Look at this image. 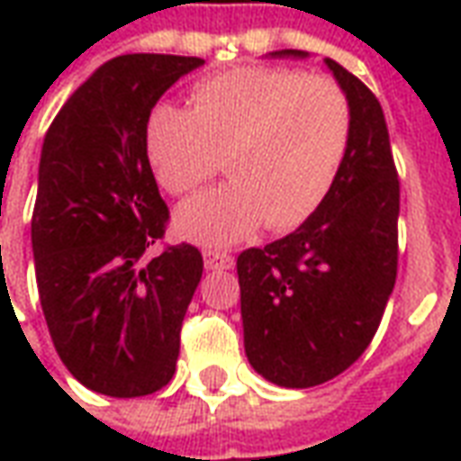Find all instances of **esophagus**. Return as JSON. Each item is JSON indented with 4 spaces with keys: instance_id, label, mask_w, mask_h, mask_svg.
I'll return each instance as SVG.
<instances>
[{
    "instance_id": "esophagus-1",
    "label": "esophagus",
    "mask_w": 461,
    "mask_h": 461,
    "mask_svg": "<svg viewBox=\"0 0 461 461\" xmlns=\"http://www.w3.org/2000/svg\"><path fill=\"white\" fill-rule=\"evenodd\" d=\"M204 267L212 271H224L234 267V259H231L230 254H224V251L207 249L204 251Z\"/></svg>"
}]
</instances>
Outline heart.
<instances>
[{
  "mask_svg": "<svg viewBox=\"0 0 461 461\" xmlns=\"http://www.w3.org/2000/svg\"><path fill=\"white\" fill-rule=\"evenodd\" d=\"M192 108L158 104L142 152L170 194H187L220 167L230 182L185 202L182 240L224 247L261 221L289 231L311 220L339 180L350 145V105L336 81L294 68L237 66L202 78Z\"/></svg>",
  "mask_w": 461,
  "mask_h": 461,
  "instance_id": "heart-1",
  "label": "heart"
}]
</instances>
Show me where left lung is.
Masks as SVG:
<instances>
[{"label": "left lung", "mask_w": 461, "mask_h": 461, "mask_svg": "<svg viewBox=\"0 0 461 461\" xmlns=\"http://www.w3.org/2000/svg\"><path fill=\"white\" fill-rule=\"evenodd\" d=\"M323 64L350 105L343 170L299 230L237 259L244 350L251 367L281 387L321 385L353 366L375 336L397 276L400 182L385 115L360 78L333 59Z\"/></svg>", "instance_id": "obj_1"}]
</instances>
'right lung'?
<instances>
[{
	"label": "right lung",
	"mask_w": 461,
	"mask_h": 461,
	"mask_svg": "<svg viewBox=\"0 0 461 461\" xmlns=\"http://www.w3.org/2000/svg\"><path fill=\"white\" fill-rule=\"evenodd\" d=\"M202 64L115 56L76 88L44 138L32 217L39 301L68 373L101 395H150L175 375L202 254L177 244L148 257L167 204L142 131L160 95Z\"/></svg>",
	"instance_id": "right-lung-1"
}]
</instances>
